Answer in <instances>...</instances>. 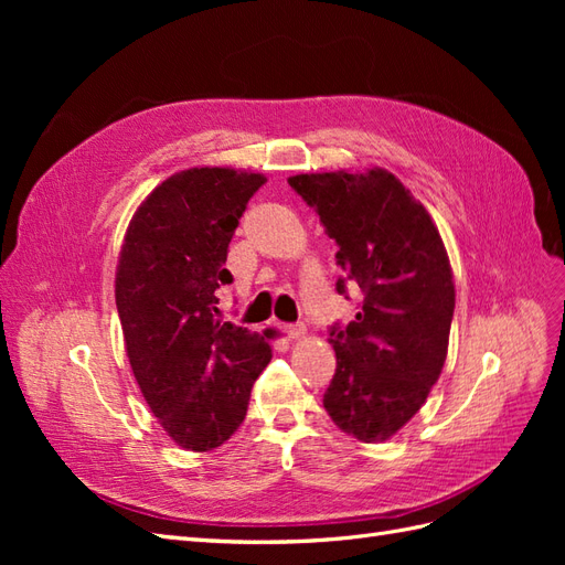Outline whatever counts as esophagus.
Returning <instances> with one entry per match:
<instances>
[{
  "instance_id": "1",
  "label": "esophagus",
  "mask_w": 565,
  "mask_h": 565,
  "mask_svg": "<svg viewBox=\"0 0 565 565\" xmlns=\"http://www.w3.org/2000/svg\"><path fill=\"white\" fill-rule=\"evenodd\" d=\"M285 332H287L289 339H301L306 334V324L303 322H292V324H287Z\"/></svg>"
}]
</instances>
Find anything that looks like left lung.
Returning <instances> with one entry per match:
<instances>
[{"instance_id":"left-lung-1","label":"left lung","mask_w":565,"mask_h":565,"mask_svg":"<svg viewBox=\"0 0 565 565\" xmlns=\"http://www.w3.org/2000/svg\"><path fill=\"white\" fill-rule=\"evenodd\" d=\"M337 243L355 318L330 328L334 377L322 405L349 436L386 440L417 415L448 355L455 282L446 245L424 204L386 169L289 177Z\"/></svg>"}]
</instances>
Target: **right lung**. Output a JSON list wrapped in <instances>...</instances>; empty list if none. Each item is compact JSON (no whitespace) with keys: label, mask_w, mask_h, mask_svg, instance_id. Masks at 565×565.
<instances>
[{"label":"right lung","mask_w":565,"mask_h":565,"mask_svg":"<svg viewBox=\"0 0 565 565\" xmlns=\"http://www.w3.org/2000/svg\"><path fill=\"white\" fill-rule=\"evenodd\" d=\"M266 177L193 167L169 177L129 221L115 303L129 365L148 407L177 446L214 450L237 431L268 341L216 318L233 282L228 243Z\"/></svg>","instance_id":"add662e5"}]
</instances>
